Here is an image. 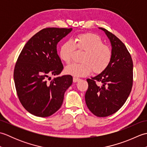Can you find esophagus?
Masks as SVG:
<instances>
[{"mask_svg":"<svg viewBox=\"0 0 147 147\" xmlns=\"http://www.w3.org/2000/svg\"><path fill=\"white\" fill-rule=\"evenodd\" d=\"M80 79L78 78H76V77H74L73 78V82L74 83H76V82H78V81L80 80Z\"/></svg>","mask_w":147,"mask_h":147,"instance_id":"esophagus-1","label":"esophagus"}]
</instances>
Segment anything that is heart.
<instances>
[{
  "label": "heart",
  "mask_w": 147,
  "mask_h": 147,
  "mask_svg": "<svg viewBox=\"0 0 147 147\" xmlns=\"http://www.w3.org/2000/svg\"><path fill=\"white\" fill-rule=\"evenodd\" d=\"M76 49L84 52L80 63H73L65 67V73L70 75L82 77L92 71L94 74L104 72L111 64L112 52L110 47L104 44L100 36L92 33L77 35L74 42L67 40L61 47L59 57L66 64H69Z\"/></svg>",
  "instance_id": "1"
}]
</instances>
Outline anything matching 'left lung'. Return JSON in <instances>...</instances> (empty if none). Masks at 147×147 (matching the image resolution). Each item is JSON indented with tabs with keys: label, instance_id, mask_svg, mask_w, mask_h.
I'll return each instance as SVG.
<instances>
[{
	"label": "left lung",
	"instance_id": "obj_1",
	"mask_svg": "<svg viewBox=\"0 0 147 147\" xmlns=\"http://www.w3.org/2000/svg\"><path fill=\"white\" fill-rule=\"evenodd\" d=\"M112 45V57L106 69L92 79H87L88 88L85 93L87 107L97 117H107L114 114L126 102L131 91L133 64L125 45L105 28ZM96 82L102 83V86Z\"/></svg>",
	"mask_w": 147,
	"mask_h": 147
}]
</instances>
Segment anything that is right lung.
Returning a JSON list of instances; mask_svg holds the SVG:
<instances>
[{"label":"right lung","instance_id":"obj_1","mask_svg":"<svg viewBox=\"0 0 147 147\" xmlns=\"http://www.w3.org/2000/svg\"><path fill=\"white\" fill-rule=\"evenodd\" d=\"M71 31L59 28L40 30L27 42L16 62L14 80L19 100L36 116L48 117L57 112L73 83L71 75L50 77L59 75L63 69L57 44Z\"/></svg>","mask_w":147,"mask_h":147}]
</instances>
